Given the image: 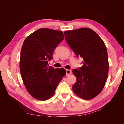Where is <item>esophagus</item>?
I'll list each match as a JSON object with an SVG mask.
<instances>
[{"mask_svg":"<svg viewBox=\"0 0 124 124\" xmlns=\"http://www.w3.org/2000/svg\"><path fill=\"white\" fill-rule=\"evenodd\" d=\"M71 70L67 69L66 70V76H69L70 74H71Z\"/></svg>","mask_w":124,"mask_h":124,"instance_id":"34e87169","label":"esophagus"}]
</instances>
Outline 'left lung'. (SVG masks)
I'll return each instance as SVG.
<instances>
[{
    "label": "left lung",
    "mask_w": 124,
    "mask_h": 124,
    "mask_svg": "<svg viewBox=\"0 0 124 124\" xmlns=\"http://www.w3.org/2000/svg\"><path fill=\"white\" fill-rule=\"evenodd\" d=\"M65 40L77 57L83 58V66L72 72L77 78L74 93L89 100L99 95L108 76L109 64L103 40L92 29L81 28L64 32Z\"/></svg>",
    "instance_id": "1"
}]
</instances>
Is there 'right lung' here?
I'll use <instances>...</instances> for the list:
<instances>
[{
    "instance_id": "add662e5",
    "label": "right lung",
    "mask_w": 124,
    "mask_h": 124,
    "mask_svg": "<svg viewBox=\"0 0 124 124\" xmlns=\"http://www.w3.org/2000/svg\"><path fill=\"white\" fill-rule=\"evenodd\" d=\"M64 39L63 32L40 28L31 33L22 46L20 61L21 77L28 92L37 100H46L54 94L64 77L65 69L49 66L53 53Z\"/></svg>"
}]
</instances>
